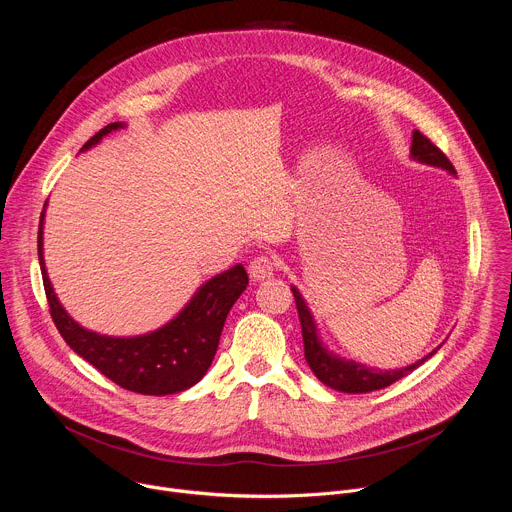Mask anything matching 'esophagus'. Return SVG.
<instances>
[{"mask_svg": "<svg viewBox=\"0 0 512 512\" xmlns=\"http://www.w3.org/2000/svg\"><path fill=\"white\" fill-rule=\"evenodd\" d=\"M275 259L273 257H269V255H259V257H255L253 261H251V265H249V277L253 279V281H261V279H269V277H273V273H275Z\"/></svg>", "mask_w": 512, "mask_h": 512, "instance_id": "obj_1", "label": "esophagus"}]
</instances>
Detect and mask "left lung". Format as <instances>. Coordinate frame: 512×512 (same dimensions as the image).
<instances>
[{"instance_id": "8db88e82", "label": "left lung", "mask_w": 512, "mask_h": 512, "mask_svg": "<svg viewBox=\"0 0 512 512\" xmlns=\"http://www.w3.org/2000/svg\"><path fill=\"white\" fill-rule=\"evenodd\" d=\"M411 158L419 164L442 168V170L450 172L452 176H456V170H454L452 162L417 129L413 131V139H411ZM291 291H294L296 308H298V314H300L302 336H304V356L310 364L312 373L326 387H330L334 391H340V393H371V391L385 389V387L393 385L395 381L403 379L405 375H409L411 371H415L417 367H421V364L427 358H431L437 350L442 348V344H440L437 348H433L429 354H425L421 360L409 364V367L393 369V371H381L377 367H367V364H362V362L342 358V356L334 354L332 350H328V346L322 342L318 324H316L304 296L300 294V289L296 285H291Z\"/></svg>"}]
</instances>
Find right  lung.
I'll return each mask as SVG.
<instances>
[{
	"label": "right lung",
	"instance_id": "obj_1",
	"mask_svg": "<svg viewBox=\"0 0 512 512\" xmlns=\"http://www.w3.org/2000/svg\"><path fill=\"white\" fill-rule=\"evenodd\" d=\"M123 127V121L109 123L83 145L81 152L95 148L103 137ZM46 204L40 214L38 261L50 316L64 342L101 375L127 391L162 397L194 387L212 364L233 304L249 285L245 267L237 263L204 281L170 322L152 332L137 336L99 334L72 320L54 294L44 263Z\"/></svg>",
	"mask_w": 512,
	"mask_h": 512
}]
</instances>
